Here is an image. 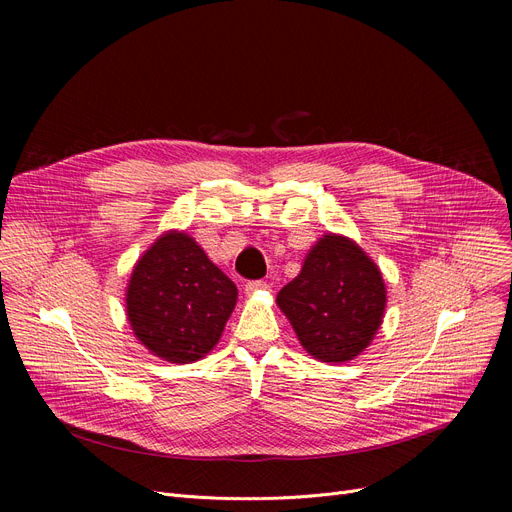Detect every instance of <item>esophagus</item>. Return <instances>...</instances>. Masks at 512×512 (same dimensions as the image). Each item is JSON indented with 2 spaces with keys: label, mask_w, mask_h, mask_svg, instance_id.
I'll return each instance as SVG.
<instances>
[{
  "label": "esophagus",
  "mask_w": 512,
  "mask_h": 512,
  "mask_svg": "<svg viewBox=\"0 0 512 512\" xmlns=\"http://www.w3.org/2000/svg\"><path fill=\"white\" fill-rule=\"evenodd\" d=\"M265 288H270V284L263 282V280H249V282L245 284V290H247L249 294L259 292V290H265Z\"/></svg>",
  "instance_id": "34e87169"
}]
</instances>
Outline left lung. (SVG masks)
Listing matches in <instances>:
<instances>
[{"instance_id": "8db88e82", "label": "left lung", "mask_w": 512, "mask_h": 512, "mask_svg": "<svg viewBox=\"0 0 512 512\" xmlns=\"http://www.w3.org/2000/svg\"><path fill=\"white\" fill-rule=\"evenodd\" d=\"M276 301L307 353L342 363L357 357L378 332L386 286L378 265L353 240L328 234Z\"/></svg>"}]
</instances>
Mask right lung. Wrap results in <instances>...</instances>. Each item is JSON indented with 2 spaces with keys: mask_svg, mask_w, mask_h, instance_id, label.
<instances>
[{
  "mask_svg": "<svg viewBox=\"0 0 512 512\" xmlns=\"http://www.w3.org/2000/svg\"><path fill=\"white\" fill-rule=\"evenodd\" d=\"M234 282L184 232H168L134 265L128 321L149 351L191 363L218 344L236 305Z\"/></svg>",
  "mask_w": 512,
  "mask_h": 512,
  "instance_id": "obj_1",
  "label": "right lung"
}]
</instances>
